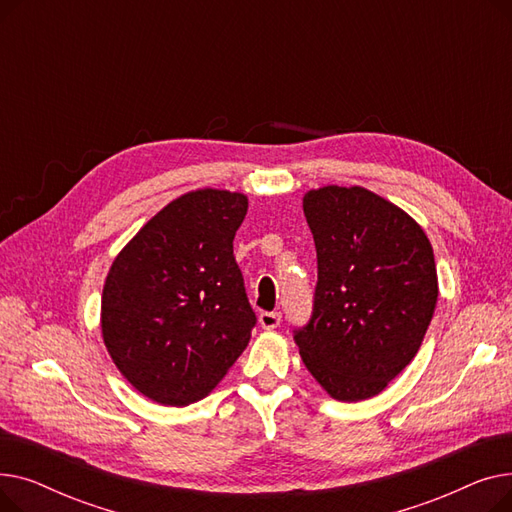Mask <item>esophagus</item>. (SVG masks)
I'll return each instance as SVG.
<instances>
[{"label":"esophagus","mask_w":512,"mask_h":512,"mask_svg":"<svg viewBox=\"0 0 512 512\" xmlns=\"http://www.w3.org/2000/svg\"><path fill=\"white\" fill-rule=\"evenodd\" d=\"M280 321H282V313H278V311H263V313H259V326L263 330L278 328Z\"/></svg>","instance_id":"1"}]
</instances>
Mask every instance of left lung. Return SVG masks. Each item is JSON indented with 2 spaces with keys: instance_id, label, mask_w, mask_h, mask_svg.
<instances>
[{
  "instance_id": "1",
  "label": "left lung",
  "mask_w": 512,
  "mask_h": 512,
  "mask_svg": "<svg viewBox=\"0 0 512 512\" xmlns=\"http://www.w3.org/2000/svg\"><path fill=\"white\" fill-rule=\"evenodd\" d=\"M317 251L309 324L299 353L332 398L378 396L417 355L438 303L432 242L407 211L363 186L305 193Z\"/></svg>"
}]
</instances>
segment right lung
<instances>
[{"mask_svg":"<svg viewBox=\"0 0 512 512\" xmlns=\"http://www.w3.org/2000/svg\"><path fill=\"white\" fill-rule=\"evenodd\" d=\"M247 209L242 193H186L157 211L107 272L105 348L157 405L205 398L251 340L257 317L232 253Z\"/></svg>","mask_w":512,"mask_h":512,"instance_id":"right-lung-1","label":"right lung"}]
</instances>
